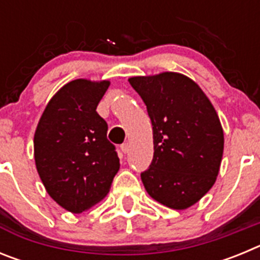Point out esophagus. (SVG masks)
I'll return each mask as SVG.
<instances>
[{"label":"esophagus","mask_w":260,"mask_h":260,"mask_svg":"<svg viewBox=\"0 0 260 260\" xmlns=\"http://www.w3.org/2000/svg\"><path fill=\"white\" fill-rule=\"evenodd\" d=\"M128 150H130V146H128V143H123L122 146H121V151H122L123 153H127Z\"/></svg>","instance_id":"obj_1"}]
</instances>
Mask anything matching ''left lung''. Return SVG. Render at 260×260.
<instances>
[{
	"label": "left lung",
	"instance_id": "obj_1",
	"mask_svg": "<svg viewBox=\"0 0 260 260\" xmlns=\"http://www.w3.org/2000/svg\"><path fill=\"white\" fill-rule=\"evenodd\" d=\"M152 122L153 158L141 173L151 198L173 210L191 207L219 174L224 133L210 99L180 73L128 79Z\"/></svg>",
	"mask_w": 260,
	"mask_h": 260
}]
</instances>
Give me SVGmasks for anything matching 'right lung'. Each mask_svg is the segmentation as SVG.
I'll return each instance as SVG.
<instances>
[{
  "label": "right lung",
  "mask_w": 260,
  "mask_h": 260,
  "mask_svg": "<svg viewBox=\"0 0 260 260\" xmlns=\"http://www.w3.org/2000/svg\"><path fill=\"white\" fill-rule=\"evenodd\" d=\"M109 80L75 79L49 100L36 127V169L50 198L73 213L108 194L119 169L108 125L96 112Z\"/></svg>",
  "instance_id": "1"
}]
</instances>
